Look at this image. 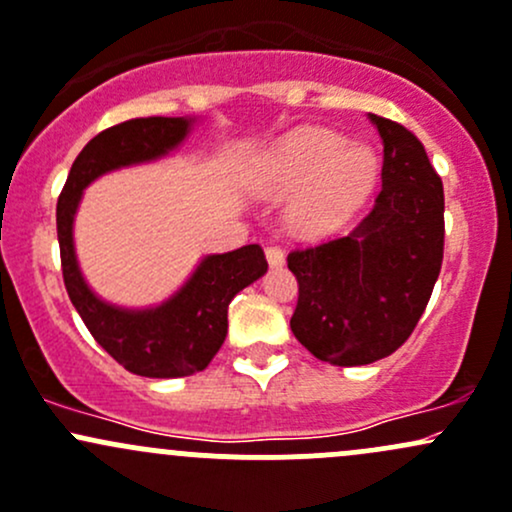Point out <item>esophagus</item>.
Wrapping results in <instances>:
<instances>
[{
  "label": "esophagus",
  "mask_w": 512,
  "mask_h": 512,
  "mask_svg": "<svg viewBox=\"0 0 512 512\" xmlns=\"http://www.w3.org/2000/svg\"><path fill=\"white\" fill-rule=\"evenodd\" d=\"M266 258H268V263H271L273 268L283 266V263H285V254H283V249H280V246H266Z\"/></svg>",
  "instance_id": "esophagus-1"
}]
</instances>
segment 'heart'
Returning <instances> with one entry per match:
<instances>
[{"label": "heart", "instance_id": "obj_1", "mask_svg": "<svg viewBox=\"0 0 512 512\" xmlns=\"http://www.w3.org/2000/svg\"><path fill=\"white\" fill-rule=\"evenodd\" d=\"M378 158L371 146L349 144L324 129H302L263 153L258 188L276 195L300 192L290 219L302 232H327L373 188Z\"/></svg>", "mask_w": 512, "mask_h": 512}]
</instances>
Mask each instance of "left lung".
Masks as SVG:
<instances>
[{
  "instance_id": "1",
  "label": "left lung",
  "mask_w": 512,
  "mask_h": 512,
  "mask_svg": "<svg viewBox=\"0 0 512 512\" xmlns=\"http://www.w3.org/2000/svg\"><path fill=\"white\" fill-rule=\"evenodd\" d=\"M383 139L381 192L349 236L288 254L298 278L295 339L320 361L366 366L405 344L444 256V190L403 124L368 114Z\"/></svg>"
}]
</instances>
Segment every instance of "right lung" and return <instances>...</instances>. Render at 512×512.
I'll list each match as a JSON object with an SVG mask.
<instances>
[{
	"label": "right lung",
	"instance_id": "obj_1",
	"mask_svg": "<svg viewBox=\"0 0 512 512\" xmlns=\"http://www.w3.org/2000/svg\"><path fill=\"white\" fill-rule=\"evenodd\" d=\"M192 122L188 117H141L109 126L82 148L58 197L60 266L70 302L95 342L136 376L180 378L207 368L227 337L229 302L268 271L258 244L210 254L173 298L146 310L104 302L82 278L73 241L82 190L109 170L168 156L183 144Z\"/></svg>",
	"mask_w": 512,
	"mask_h": 512
}]
</instances>
